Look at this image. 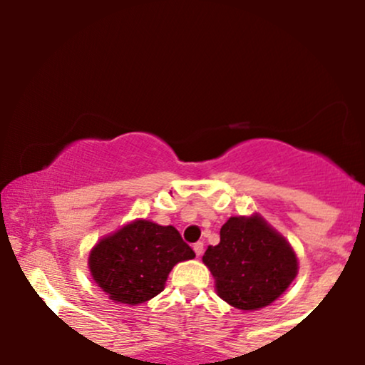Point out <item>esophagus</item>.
Returning <instances> with one entry per match:
<instances>
[{
  "mask_svg": "<svg viewBox=\"0 0 365 365\" xmlns=\"http://www.w3.org/2000/svg\"><path fill=\"white\" fill-rule=\"evenodd\" d=\"M194 250H195V255H202V252H204L202 242H197V244H194Z\"/></svg>",
  "mask_w": 365,
  "mask_h": 365,
  "instance_id": "34e87169",
  "label": "esophagus"
}]
</instances>
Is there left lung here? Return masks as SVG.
Instances as JSON below:
<instances>
[{
    "mask_svg": "<svg viewBox=\"0 0 365 365\" xmlns=\"http://www.w3.org/2000/svg\"><path fill=\"white\" fill-rule=\"evenodd\" d=\"M202 262L215 276L217 295L240 311L273 304L299 273L292 245L259 215L230 217Z\"/></svg>",
    "mask_w": 365,
    "mask_h": 365,
    "instance_id": "1",
    "label": "left lung"
}]
</instances>
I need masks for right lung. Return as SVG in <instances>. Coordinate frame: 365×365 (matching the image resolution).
Returning <instances> with one entry per match:
<instances>
[{"label": "right lung", "mask_w": 365, "mask_h": 365, "mask_svg": "<svg viewBox=\"0 0 365 365\" xmlns=\"http://www.w3.org/2000/svg\"><path fill=\"white\" fill-rule=\"evenodd\" d=\"M194 257L177 228L135 220L94 245L89 269L111 300L139 305L165 290L175 264Z\"/></svg>", "instance_id": "right-lung-1"}]
</instances>
